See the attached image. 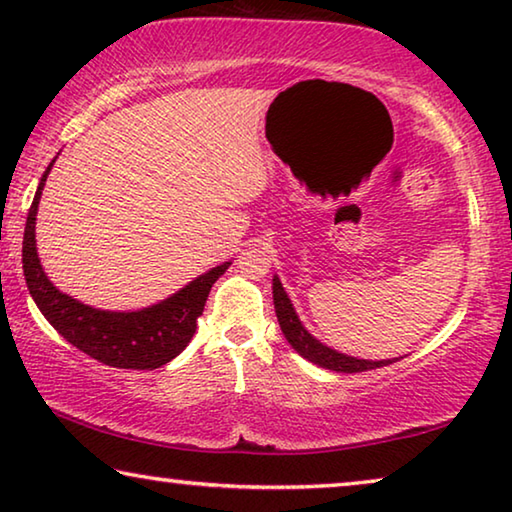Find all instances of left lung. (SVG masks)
<instances>
[{
	"mask_svg": "<svg viewBox=\"0 0 512 512\" xmlns=\"http://www.w3.org/2000/svg\"><path fill=\"white\" fill-rule=\"evenodd\" d=\"M273 305H275V316L277 323L282 327L284 339L296 350L300 357L307 361L316 363V366L334 372H363V370H375L381 366H388V363H395L397 359H381V361H370V359H357L350 357V354H343L339 350H332L329 345L320 343L314 334L307 332V327L302 325L298 318L296 309L291 305V298L284 291L280 277L273 275Z\"/></svg>",
	"mask_w": 512,
	"mask_h": 512,
	"instance_id": "8db88e82",
	"label": "left lung"
}]
</instances>
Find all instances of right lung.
<instances>
[{
    "label": "right lung",
    "instance_id": "1",
    "mask_svg": "<svg viewBox=\"0 0 512 512\" xmlns=\"http://www.w3.org/2000/svg\"><path fill=\"white\" fill-rule=\"evenodd\" d=\"M56 158L42 173L27 216V228H24L22 268L31 298L36 300L38 309L51 327L74 348L90 354L92 359L112 368L128 370H153L164 366V363L176 359L192 341L196 320L203 314L212 284L228 271L232 262L210 268L173 296L137 311L97 309L67 296V293L56 289L54 282L47 277L36 248L38 205Z\"/></svg>",
    "mask_w": 512,
    "mask_h": 512
}]
</instances>
